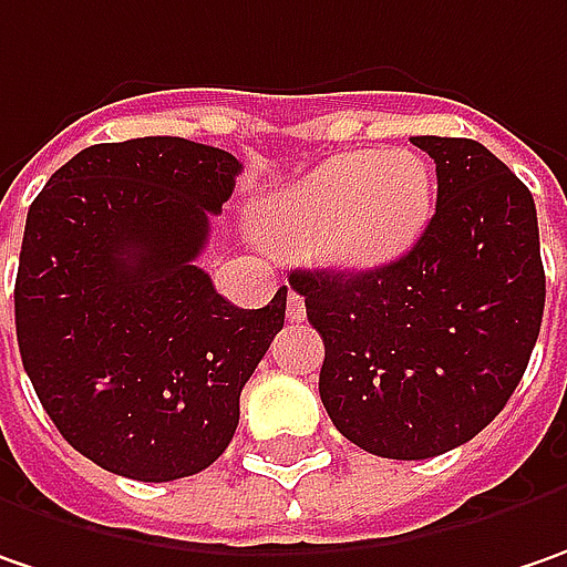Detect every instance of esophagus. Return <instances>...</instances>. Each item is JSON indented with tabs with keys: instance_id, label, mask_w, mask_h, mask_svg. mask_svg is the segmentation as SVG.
Returning <instances> with one entry per match:
<instances>
[{
	"instance_id": "obj_1",
	"label": "esophagus",
	"mask_w": 567,
	"mask_h": 567,
	"mask_svg": "<svg viewBox=\"0 0 567 567\" xmlns=\"http://www.w3.org/2000/svg\"><path fill=\"white\" fill-rule=\"evenodd\" d=\"M285 313H288V320H291V323L305 320V298H301L298 291H288V301H285Z\"/></svg>"
}]
</instances>
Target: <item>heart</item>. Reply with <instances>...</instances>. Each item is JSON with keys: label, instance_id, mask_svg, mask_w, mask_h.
Wrapping results in <instances>:
<instances>
[{"label": "heart", "instance_id": "obj_1", "mask_svg": "<svg viewBox=\"0 0 567 567\" xmlns=\"http://www.w3.org/2000/svg\"><path fill=\"white\" fill-rule=\"evenodd\" d=\"M434 212V171L412 148H358L320 161L272 193L257 231L276 247H305L332 269L390 266L425 235Z\"/></svg>", "mask_w": 567, "mask_h": 567}]
</instances>
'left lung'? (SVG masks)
Here are the masks:
<instances>
[{"label": "left lung", "mask_w": 567, "mask_h": 567, "mask_svg": "<svg viewBox=\"0 0 567 567\" xmlns=\"http://www.w3.org/2000/svg\"><path fill=\"white\" fill-rule=\"evenodd\" d=\"M412 145L434 158L437 206L406 257L288 276L327 349L320 400L332 425L386 460L476 437L524 378L546 308L527 186L473 138Z\"/></svg>", "instance_id": "8db88e82"}]
</instances>
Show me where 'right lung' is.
Masks as SVG:
<instances>
[{
	"mask_svg": "<svg viewBox=\"0 0 567 567\" xmlns=\"http://www.w3.org/2000/svg\"><path fill=\"white\" fill-rule=\"evenodd\" d=\"M240 161L177 136L104 142L65 161L28 209L14 330L60 434L138 482L225 454L240 390L285 323L225 301L196 266Z\"/></svg>",
	"mask_w": 567,
	"mask_h": 567,
	"instance_id": "right-lung-1",
	"label": "right lung"
}]
</instances>
